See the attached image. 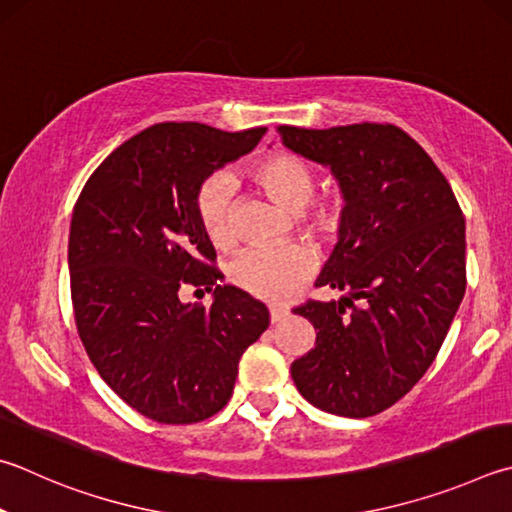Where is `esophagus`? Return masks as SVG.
<instances>
[{
	"instance_id": "1",
	"label": "esophagus",
	"mask_w": 512,
	"mask_h": 512,
	"mask_svg": "<svg viewBox=\"0 0 512 512\" xmlns=\"http://www.w3.org/2000/svg\"><path fill=\"white\" fill-rule=\"evenodd\" d=\"M268 313H271V322L277 324V322H282L286 318L288 309H284V306H271V309H268Z\"/></svg>"
}]
</instances>
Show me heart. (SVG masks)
Returning a JSON list of instances; mask_svg holds the SVG:
<instances>
[{
	"label": "heart",
	"mask_w": 512,
	"mask_h": 512,
	"mask_svg": "<svg viewBox=\"0 0 512 512\" xmlns=\"http://www.w3.org/2000/svg\"><path fill=\"white\" fill-rule=\"evenodd\" d=\"M253 176L284 208L297 212V226L320 244H338L347 232L349 206L340 192L313 199L318 176L304 159L288 152L266 156L253 165ZM235 179L228 172L206 176L197 188L194 210L206 237L219 248L235 241ZM318 268V255L309 244L248 248L228 264V277L255 297L284 302L300 291Z\"/></svg>",
	"instance_id": "heart-1"
}]
</instances>
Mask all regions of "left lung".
I'll list each match as a JSON object with an SVG mask.
<instances>
[{
  "instance_id": "1",
  "label": "left lung",
  "mask_w": 512,
  "mask_h": 512,
  "mask_svg": "<svg viewBox=\"0 0 512 512\" xmlns=\"http://www.w3.org/2000/svg\"><path fill=\"white\" fill-rule=\"evenodd\" d=\"M295 154L329 165L349 206L347 232L318 277L342 300L293 313L315 347L291 365L311 405L349 418L385 412L439 353L466 293V219L450 183L410 134L389 123L280 125Z\"/></svg>"
}]
</instances>
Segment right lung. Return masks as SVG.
Listing matches in <instances>:
<instances>
[{
    "instance_id": "1",
    "label": "right lung",
    "mask_w": 512,
    "mask_h": 512,
    "mask_svg": "<svg viewBox=\"0 0 512 512\" xmlns=\"http://www.w3.org/2000/svg\"><path fill=\"white\" fill-rule=\"evenodd\" d=\"M266 127L221 132L159 123L116 147L73 206V318L100 378L156 423L190 425L224 407L239 360L268 327V309L219 284L217 253L194 197L201 181L248 154ZM212 290L210 310L178 288Z\"/></svg>"
}]
</instances>
